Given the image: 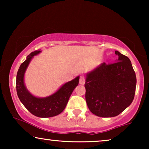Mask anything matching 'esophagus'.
<instances>
[{
    "label": "esophagus",
    "mask_w": 149,
    "mask_h": 149,
    "mask_svg": "<svg viewBox=\"0 0 149 149\" xmlns=\"http://www.w3.org/2000/svg\"><path fill=\"white\" fill-rule=\"evenodd\" d=\"M85 83V77L83 76H81L80 79H79V83H80L81 85H84Z\"/></svg>",
    "instance_id": "obj_1"
}]
</instances>
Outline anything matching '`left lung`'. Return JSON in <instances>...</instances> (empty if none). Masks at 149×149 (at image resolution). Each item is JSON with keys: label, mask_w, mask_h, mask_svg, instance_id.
Returning a JSON list of instances; mask_svg holds the SVG:
<instances>
[{"label": "left lung", "mask_w": 149, "mask_h": 149, "mask_svg": "<svg viewBox=\"0 0 149 149\" xmlns=\"http://www.w3.org/2000/svg\"><path fill=\"white\" fill-rule=\"evenodd\" d=\"M118 60L102 63L85 75V100L89 111L97 117H113L133 101L136 77L131 61L115 51Z\"/></svg>", "instance_id": "left-lung-1"}]
</instances>
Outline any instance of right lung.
Returning a JSON list of instances; mask_svg holds the SVG:
<instances>
[{"label": "right lung", "instance_id": "obj_1", "mask_svg": "<svg viewBox=\"0 0 149 149\" xmlns=\"http://www.w3.org/2000/svg\"><path fill=\"white\" fill-rule=\"evenodd\" d=\"M41 51L37 50L28 55L20 65L16 77V90L19 100L30 113L38 117L47 118L58 115L64 111L69 97L79 83V76L62 85L56 92L44 97L32 95L24 83V75L30 61Z\"/></svg>", "mask_w": 149, "mask_h": 149}]
</instances>
